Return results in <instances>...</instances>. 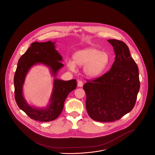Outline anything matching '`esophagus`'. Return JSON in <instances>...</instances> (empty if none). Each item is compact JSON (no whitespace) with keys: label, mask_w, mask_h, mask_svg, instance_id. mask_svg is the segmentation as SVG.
<instances>
[{"label":"esophagus","mask_w":155,"mask_h":155,"mask_svg":"<svg viewBox=\"0 0 155 155\" xmlns=\"http://www.w3.org/2000/svg\"><path fill=\"white\" fill-rule=\"evenodd\" d=\"M78 86H79V87H82L83 86V82H82V81H80V80H78Z\"/></svg>","instance_id":"34e87169"}]
</instances>
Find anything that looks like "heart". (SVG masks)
<instances>
[{
	"label": "heart",
	"instance_id": "obj_1",
	"mask_svg": "<svg viewBox=\"0 0 155 155\" xmlns=\"http://www.w3.org/2000/svg\"><path fill=\"white\" fill-rule=\"evenodd\" d=\"M73 61L68 60L66 65L71 71H75L76 65L83 66L86 75L95 78L101 75L107 68L110 58L106 52H101L97 48L88 47L75 52Z\"/></svg>",
	"mask_w": 155,
	"mask_h": 155
}]
</instances>
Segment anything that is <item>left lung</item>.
<instances>
[{"label": "left lung", "mask_w": 155, "mask_h": 155, "mask_svg": "<svg viewBox=\"0 0 155 155\" xmlns=\"http://www.w3.org/2000/svg\"><path fill=\"white\" fill-rule=\"evenodd\" d=\"M107 41L115 54L111 69L96 79L87 80L83 87L87 112L92 119L101 122L117 120L130 113L140 89L138 68L128 47L120 40Z\"/></svg>", "instance_id": "1"}]
</instances>
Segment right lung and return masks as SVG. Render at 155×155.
I'll return each mask as SVG.
<instances>
[{
  "label": "right lung",
  "instance_id": "add662e5",
  "mask_svg": "<svg viewBox=\"0 0 155 155\" xmlns=\"http://www.w3.org/2000/svg\"><path fill=\"white\" fill-rule=\"evenodd\" d=\"M61 55L55 49L54 42H33L19 58L14 75L15 99L19 108L28 117L36 121L47 122L54 120L61 114L66 97L76 89V80L62 81L54 79L51 103L45 108H35L29 106L23 95V86L28 71L33 65L42 64L48 66L56 77L57 71L64 66Z\"/></svg>",
  "mask_w": 155,
  "mask_h": 155
}]
</instances>
